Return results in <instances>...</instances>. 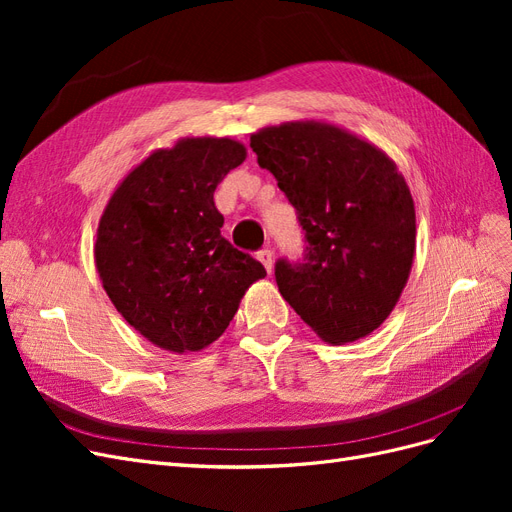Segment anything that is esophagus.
<instances>
[{
	"label": "esophagus",
	"mask_w": 512,
	"mask_h": 512,
	"mask_svg": "<svg viewBox=\"0 0 512 512\" xmlns=\"http://www.w3.org/2000/svg\"><path fill=\"white\" fill-rule=\"evenodd\" d=\"M258 260L262 262V265H265L267 273H271V271H273V252L269 250V247H265V250H260V252H258Z\"/></svg>",
	"instance_id": "esophagus-1"
}]
</instances>
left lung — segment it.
Wrapping results in <instances>:
<instances>
[{
  "instance_id": "left-lung-1",
  "label": "left lung",
  "mask_w": 512,
  "mask_h": 512,
  "mask_svg": "<svg viewBox=\"0 0 512 512\" xmlns=\"http://www.w3.org/2000/svg\"><path fill=\"white\" fill-rule=\"evenodd\" d=\"M260 168L299 211L307 254L280 260L282 297L327 344L374 333L412 271L416 213L404 175L374 143L329 121H286L250 136Z\"/></svg>"
}]
</instances>
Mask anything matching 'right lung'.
<instances>
[{
  "mask_svg": "<svg viewBox=\"0 0 512 512\" xmlns=\"http://www.w3.org/2000/svg\"><path fill=\"white\" fill-rule=\"evenodd\" d=\"M247 149L228 136H185L151 151L108 198L94 245L102 288L153 346L200 352L267 275L222 237L213 192Z\"/></svg>",
  "mask_w": 512,
  "mask_h": 512,
  "instance_id": "obj_1",
  "label": "right lung"
}]
</instances>
